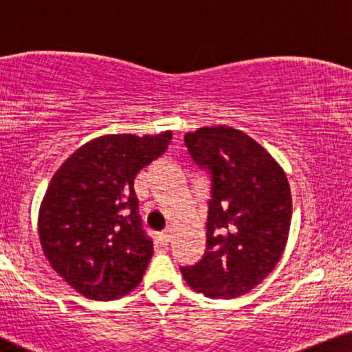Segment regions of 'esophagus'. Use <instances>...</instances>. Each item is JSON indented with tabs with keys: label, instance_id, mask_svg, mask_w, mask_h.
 <instances>
[{
	"label": "esophagus",
	"instance_id": "34e87169",
	"mask_svg": "<svg viewBox=\"0 0 352 352\" xmlns=\"http://www.w3.org/2000/svg\"><path fill=\"white\" fill-rule=\"evenodd\" d=\"M161 242L164 245L170 242V228H166L164 230H162V232H161Z\"/></svg>",
	"mask_w": 352,
	"mask_h": 352
}]
</instances>
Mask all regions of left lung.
<instances>
[{
  "label": "left lung",
  "instance_id": "1",
  "mask_svg": "<svg viewBox=\"0 0 352 352\" xmlns=\"http://www.w3.org/2000/svg\"><path fill=\"white\" fill-rule=\"evenodd\" d=\"M185 145L196 164L208 167L213 185L206 253L180 272L206 297H239L281 259L292 218L289 182L264 146L232 126H202L185 135Z\"/></svg>",
  "mask_w": 352,
  "mask_h": 352
}]
</instances>
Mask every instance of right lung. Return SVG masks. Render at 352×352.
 <instances>
[{"label":"right lung","instance_id":"right-lung-1","mask_svg":"<svg viewBox=\"0 0 352 352\" xmlns=\"http://www.w3.org/2000/svg\"><path fill=\"white\" fill-rule=\"evenodd\" d=\"M172 131L106 134L77 148L42 197L38 232L52 269L91 300H115L142 281L153 256L134 178L167 150Z\"/></svg>","mask_w":352,"mask_h":352}]
</instances>
